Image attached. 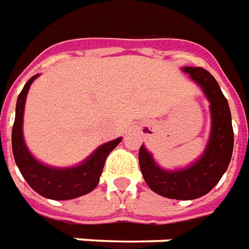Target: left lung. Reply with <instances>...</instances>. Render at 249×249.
Returning <instances> with one entry per match:
<instances>
[{
  "mask_svg": "<svg viewBox=\"0 0 249 249\" xmlns=\"http://www.w3.org/2000/svg\"><path fill=\"white\" fill-rule=\"evenodd\" d=\"M184 71L200 84L211 102L212 133L204 154L184 170L166 172L157 166L143 146L139 149V166L153 192L174 200H195L209 193L228 169L233 151V127L227 98L216 79L200 67H185Z\"/></svg>",
  "mask_w": 249,
  "mask_h": 249,
  "instance_id": "obj_1",
  "label": "left lung"
}]
</instances>
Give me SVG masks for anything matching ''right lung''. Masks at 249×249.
Wrapping results in <instances>:
<instances>
[{"label": "right lung", "instance_id": "add662e5", "mask_svg": "<svg viewBox=\"0 0 249 249\" xmlns=\"http://www.w3.org/2000/svg\"><path fill=\"white\" fill-rule=\"evenodd\" d=\"M36 77L37 75L28 80L18 95L16 105V118L12 130V149L16 163L32 189L36 190L38 195L45 198L71 200L87 195L99 184V177L103 172L106 158L118 146L122 138L102 144L95 150L92 156L88 157L86 161L76 167L54 169L41 165L31 156L22 137V116L26 93Z\"/></svg>", "mask_w": 249, "mask_h": 249}]
</instances>
